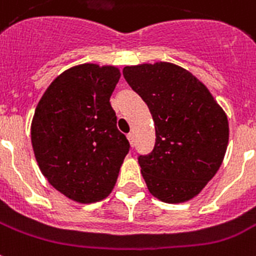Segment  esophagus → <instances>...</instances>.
Masks as SVG:
<instances>
[{
	"label": "esophagus",
	"mask_w": 256,
	"mask_h": 256,
	"mask_svg": "<svg viewBox=\"0 0 256 256\" xmlns=\"http://www.w3.org/2000/svg\"><path fill=\"white\" fill-rule=\"evenodd\" d=\"M128 142H130V144H132V147H134L135 144V136L132 132H130V134H128Z\"/></svg>",
	"instance_id": "obj_1"
}]
</instances>
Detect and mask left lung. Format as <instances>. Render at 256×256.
<instances>
[{
  "instance_id": "8db88e82",
  "label": "left lung",
  "mask_w": 256,
  "mask_h": 256,
  "mask_svg": "<svg viewBox=\"0 0 256 256\" xmlns=\"http://www.w3.org/2000/svg\"><path fill=\"white\" fill-rule=\"evenodd\" d=\"M124 78L155 124L152 151L138 156L150 193L168 204L190 200L221 167L229 142L225 112L198 78L175 64L124 67Z\"/></svg>"
}]
</instances>
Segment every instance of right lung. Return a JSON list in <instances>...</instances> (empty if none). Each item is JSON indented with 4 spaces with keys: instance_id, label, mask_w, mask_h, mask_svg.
I'll use <instances>...</instances> for the list:
<instances>
[{
    "instance_id": "add662e5",
    "label": "right lung",
    "mask_w": 256,
    "mask_h": 256,
    "mask_svg": "<svg viewBox=\"0 0 256 256\" xmlns=\"http://www.w3.org/2000/svg\"><path fill=\"white\" fill-rule=\"evenodd\" d=\"M120 78L113 66H76L51 82L35 109V159L50 184L70 200L90 204L109 196L130 150L110 105Z\"/></svg>"
}]
</instances>
